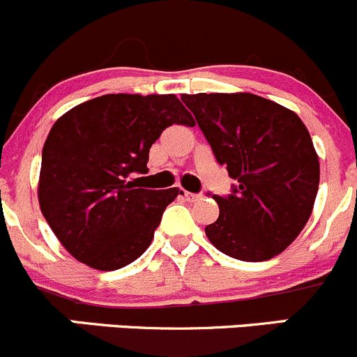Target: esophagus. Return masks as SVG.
Wrapping results in <instances>:
<instances>
[{
  "mask_svg": "<svg viewBox=\"0 0 357 357\" xmlns=\"http://www.w3.org/2000/svg\"><path fill=\"white\" fill-rule=\"evenodd\" d=\"M185 197H186V200H188V202H197V200H202V197H204V195H202V193H190V191H185Z\"/></svg>",
  "mask_w": 357,
  "mask_h": 357,
  "instance_id": "obj_1",
  "label": "esophagus"
}]
</instances>
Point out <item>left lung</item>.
I'll return each instance as SVG.
<instances>
[{
    "mask_svg": "<svg viewBox=\"0 0 357 357\" xmlns=\"http://www.w3.org/2000/svg\"><path fill=\"white\" fill-rule=\"evenodd\" d=\"M215 160L236 179L213 200L219 219L205 227L213 246L243 261L282 253L306 226L320 162L296 112L255 93H183Z\"/></svg>",
    "mask_w": 357,
    "mask_h": 357,
    "instance_id": "left-lung-1",
    "label": "left lung"
}]
</instances>
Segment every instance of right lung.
<instances>
[{
    "mask_svg": "<svg viewBox=\"0 0 357 357\" xmlns=\"http://www.w3.org/2000/svg\"><path fill=\"white\" fill-rule=\"evenodd\" d=\"M171 125L193 126L174 93H107L54 123L43 149L39 205L63 246L96 270H118L150 246L179 188H137L149 150Z\"/></svg>",
    "mask_w": 357,
    "mask_h": 357,
    "instance_id": "1",
    "label": "right lung"
}]
</instances>
